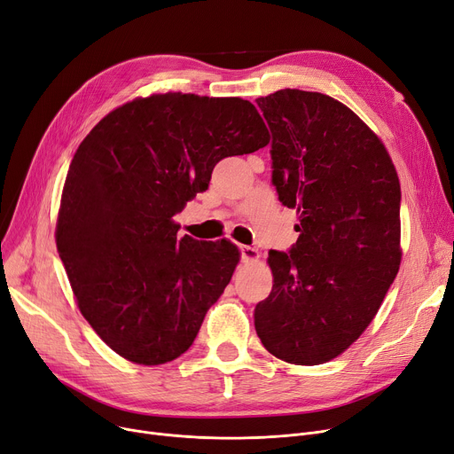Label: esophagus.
I'll use <instances>...</instances> for the list:
<instances>
[{"label": "esophagus", "instance_id": "34e87169", "mask_svg": "<svg viewBox=\"0 0 454 454\" xmlns=\"http://www.w3.org/2000/svg\"><path fill=\"white\" fill-rule=\"evenodd\" d=\"M239 250H241V257L245 261H257L259 259V252L252 247H239Z\"/></svg>", "mask_w": 454, "mask_h": 454}]
</instances>
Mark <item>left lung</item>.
Masks as SVG:
<instances>
[{"label": "left lung", "mask_w": 454, "mask_h": 454, "mask_svg": "<svg viewBox=\"0 0 454 454\" xmlns=\"http://www.w3.org/2000/svg\"><path fill=\"white\" fill-rule=\"evenodd\" d=\"M255 103L279 202L300 219L296 245L269 252L255 331L285 363L324 364L363 335L399 270V178L383 141L329 95L287 88Z\"/></svg>", "instance_id": "8db88e82"}]
</instances>
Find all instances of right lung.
I'll return each mask as SVG.
<instances>
[{
    "label": "right lung",
    "mask_w": 454,
    "mask_h": 454,
    "mask_svg": "<svg viewBox=\"0 0 454 454\" xmlns=\"http://www.w3.org/2000/svg\"><path fill=\"white\" fill-rule=\"evenodd\" d=\"M267 143L250 101L169 91L115 108L79 145L57 248L82 317L123 359L163 364L197 339L239 250L178 239L173 217L207 189L223 158Z\"/></svg>",
    "instance_id": "add662e5"
}]
</instances>
